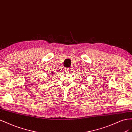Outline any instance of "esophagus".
Returning a JSON list of instances; mask_svg holds the SVG:
<instances>
[{"instance_id": "1", "label": "esophagus", "mask_w": 132, "mask_h": 132, "mask_svg": "<svg viewBox=\"0 0 132 132\" xmlns=\"http://www.w3.org/2000/svg\"><path fill=\"white\" fill-rule=\"evenodd\" d=\"M65 72L68 73V72H70V71H71V70H70V69L66 68V69H65Z\"/></svg>"}]
</instances>
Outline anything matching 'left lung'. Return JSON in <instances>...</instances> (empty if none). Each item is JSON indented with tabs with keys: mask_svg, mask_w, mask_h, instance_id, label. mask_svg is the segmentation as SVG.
Returning <instances> with one entry per match:
<instances>
[{
	"mask_svg": "<svg viewBox=\"0 0 132 132\" xmlns=\"http://www.w3.org/2000/svg\"><path fill=\"white\" fill-rule=\"evenodd\" d=\"M83 80H84V79H83Z\"/></svg>",
	"mask_w": 132,
	"mask_h": 132,
	"instance_id": "1",
	"label": "left lung"
}]
</instances>
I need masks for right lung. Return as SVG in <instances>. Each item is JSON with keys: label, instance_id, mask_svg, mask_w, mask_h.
Listing matches in <instances>:
<instances>
[{"label": "right lung", "instance_id": "1", "mask_svg": "<svg viewBox=\"0 0 132 132\" xmlns=\"http://www.w3.org/2000/svg\"><path fill=\"white\" fill-rule=\"evenodd\" d=\"M54 72H51V75H53V74H54Z\"/></svg>", "mask_w": 132, "mask_h": 132}]
</instances>
